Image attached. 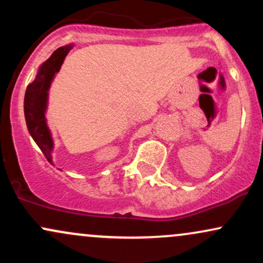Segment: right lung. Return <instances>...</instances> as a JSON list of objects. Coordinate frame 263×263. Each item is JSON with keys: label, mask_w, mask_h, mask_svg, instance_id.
<instances>
[{"label": "right lung", "mask_w": 263, "mask_h": 263, "mask_svg": "<svg viewBox=\"0 0 263 263\" xmlns=\"http://www.w3.org/2000/svg\"><path fill=\"white\" fill-rule=\"evenodd\" d=\"M71 49V45L60 47L50 58L39 68L34 81L29 84L25 95V117L29 134L41 148L48 162L52 163L53 140L45 121V110L48 102V90L52 80L60 70L66 54Z\"/></svg>", "instance_id": "right-lung-1"}]
</instances>
